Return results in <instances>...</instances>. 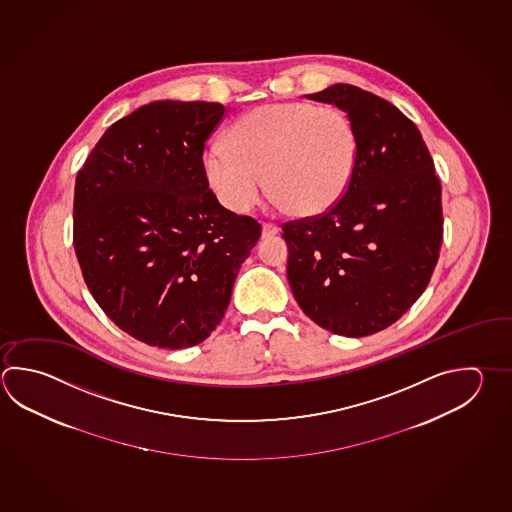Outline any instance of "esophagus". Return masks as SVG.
Wrapping results in <instances>:
<instances>
[{"label":"esophagus","mask_w":512,"mask_h":512,"mask_svg":"<svg viewBox=\"0 0 512 512\" xmlns=\"http://www.w3.org/2000/svg\"><path fill=\"white\" fill-rule=\"evenodd\" d=\"M279 233V228L275 226V224H262V239H270V237H275Z\"/></svg>","instance_id":"esophagus-1"}]
</instances>
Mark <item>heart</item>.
I'll list each match as a JSON object with an SVG mask.
<instances>
[{
    "instance_id": "obj_1",
    "label": "heart",
    "mask_w": 512,
    "mask_h": 512,
    "mask_svg": "<svg viewBox=\"0 0 512 512\" xmlns=\"http://www.w3.org/2000/svg\"><path fill=\"white\" fill-rule=\"evenodd\" d=\"M357 161V128L344 110L286 101L239 117L224 143L206 148L203 170L233 212L259 203L266 177L270 199L282 212L317 217L346 195Z\"/></svg>"
}]
</instances>
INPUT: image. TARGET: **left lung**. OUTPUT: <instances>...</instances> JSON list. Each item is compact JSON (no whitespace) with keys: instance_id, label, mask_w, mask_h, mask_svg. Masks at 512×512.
<instances>
[{"instance_id":"obj_1","label":"left lung","mask_w":512,"mask_h":512,"mask_svg":"<svg viewBox=\"0 0 512 512\" xmlns=\"http://www.w3.org/2000/svg\"><path fill=\"white\" fill-rule=\"evenodd\" d=\"M309 99L344 110L357 170L328 213L284 224L288 280L302 311L342 337H367L424 293L442 246V188L415 123L386 99L337 83Z\"/></svg>"}]
</instances>
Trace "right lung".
I'll return each instance as SVG.
<instances>
[{"label": "right lung", "mask_w": 512, "mask_h": 512, "mask_svg": "<svg viewBox=\"0 0 512 512\" xmlns=\"http://www.w3.org/2000/svg\"><path fill=\"white\" fill-rule=\"evenodd\" d=\"M226 108L154 101L119 119L76 177L74 248L88 290L130 337L192 348L219 326L261 224L226 210L203 150Z\"/></svg>", "instance_id": "1"}]
</instances>
